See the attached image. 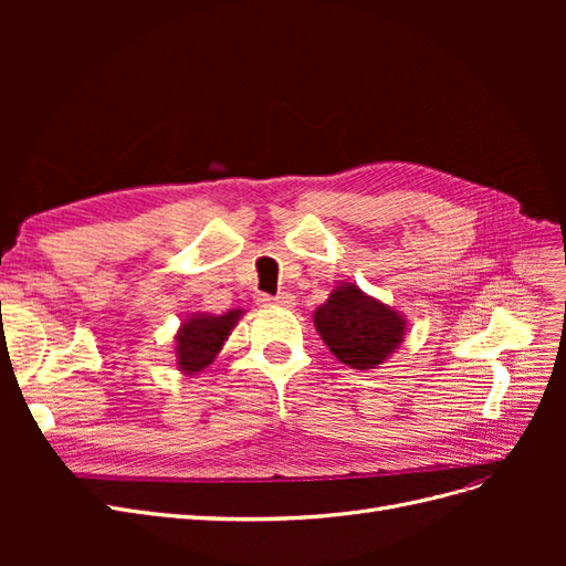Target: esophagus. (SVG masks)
Wrapping results in <instances>:
<instances>
[{
    "mask_svg": "<svg viewBox=\"0 0 566 566\" xmlns=\"http://www.w3.org/2000/svg\"><path fill=\"white\" fill-rule=\"evenodd\" d=\"M256 302L260 304H279V306H293L295 304V297L290 293H279V295H266L262 293L260 297H256Z\"/></svg>",
    "mask_w": 566,
    "mask_h": 566,
    "instance_id": "34e87169",
    "label": "esophagus"
}]
</instances>
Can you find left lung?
Segmentation results:
<instances>
[{
  "instance_id": "obj_1",
  "label": "left lung",
  "mask_w": 566,
  "mask_h": 566,
  "mask_svg": "<svg viewBox=\"0 0 566 566\" xmlns=\"http://www.w3.org/2000/svg\"><path fill=\"white\" fill-rule=\"evenodd\" d=\"M325 345L356 370L375 368L397 349L406 323L389 306L366 297L354 283L335 287V293L314 316Z\"/></svg>"
}]
</instances>
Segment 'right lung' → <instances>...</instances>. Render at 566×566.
<instances>
[{
	"instance_id": "right-lung-1",
	"label": "right lung",
	"mask_w": 566,
	"mask_h": 566,
	"mask_svg": "<svg viewBox=\"0 0 566 566\" xmlns=\"http://www.w3.org/2000/svg\"><path fill=\"white\" fill-rule=\"evenodd\" d=\"M241 312H229L224 316H193L188 318L177 335V358L179 368L196 373L212 364V358L224 345V339L233 331Z\"/></svg>"
}]
</instances>
